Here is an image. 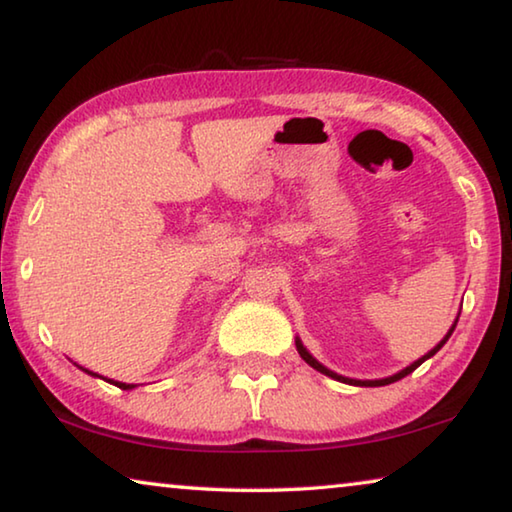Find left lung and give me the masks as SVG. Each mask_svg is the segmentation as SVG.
<instances>
[{"label":"left lung","mask_w":512,"mask_h":512,"mask_svg":"<svg viewBox=\"0 0 512 512\" xmlns=\"http://www.w3.org/2000/svg\"><path fill=\"white\" fill-rule=\"evenodd\" d=\"M456 323H458V318L454 320V325H452V329H449V332L445 334V339L443 341H440L438 345H436V348H433V350H429L427 354H424V357L422 359H418V361H413L411 363V366H406L404 370H400V372H397V375H393V377H386V379H350V377H343V375H336V372H332V370H329V368H325L323 366V363H318L314 357H311V354L307 352V348H305V345H302L300 343V339H296V348H298V352H300V357L302 359H305L307 363H309V366L311 368H314V370H318V372H323V375H327V377H332V379H336V381H343V384H352V386H386V384H393V381H397V379H402V377H406V375H411V372L415 370V368H418V366H422V363L424 361H427L429 357H433V354H436L440 348H443V345L447 343V339H449V336H452V332H454V327H456Z\"/></svg>","instance_id":"1"}]
</instances>
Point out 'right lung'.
Listing matches in <instances>:
<instances>
[{"mask_svg":"<svg viewBox=\"0 0 512 512\" xmlns=\"http://www.w3.org/2000/svg\"><path fill=\"white\" fill-rule=\"evenodd\" d=\"M85 370V368H83ZM85 372H90V370H85ZM90 375H94V372H90ZM94 377H99V375H94ZM106 381H110V384H115V386H119V388H124V391H128V388H135L133 384H121V381H112V379H106Z\"/></svg>","mask_w":512,"mask_h":512,"instance_id":"add662e5","label":"right lung"}]
</instances>
